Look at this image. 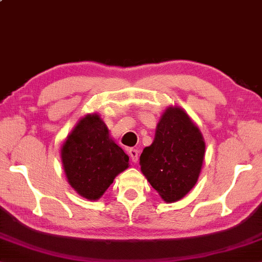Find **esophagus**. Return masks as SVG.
Wrapping results in <instances>:
<instances>
[{"label":"esophagus","mask_w":262,"mask_h":262,"mask_svg":"<svg viewBox=\"0 0 262 262\" xmlns=\"http://www.w3.org/2000/svg\"><path fill=\"white\" fill-rule=\"evenodd\" d=\"M127 151H129L131 162L136 163L138 161V157H139V151H138L137 149H135V148H130V149L127 150Z\"/></svg>","instance_id":"obj_1"}]
</instances>
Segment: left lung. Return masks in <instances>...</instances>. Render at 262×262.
Wrapping results in <instances>:
<instances>
[{
	"instance_id": "obj_1",
	"label": "left lung",
	"mask_w": 262,
	"mask_h": 262,
	"mask_svg": "<svg viewBox=\"0 0 262 262\" xmlns=\"http://www.w3.org/2000/svg\"><path fill=\"white\" fill-rule=\"evenodd\" d=\"M205 142L181 108L169 107L157 124L155 139L140 155L141 171L167 203L181 200L199 179Z\"/></svg>"
}]
</instances>
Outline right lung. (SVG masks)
<instances>
[{"label":"right lung","instance_id":"1","mask_svg":"<svg viewBox=\"0 0 262 262\" xmlns=\"http://www.w3.org/2000/svg\"><path fill=\"white\" fill-rule=\"evenodd\" d=\"M61 159L70 185L88 200H98L129 167V156L113 141L97 114L77 123L61 148Z\"/></svg>","mask_w":262,"mask_h":262}]
</instances>
